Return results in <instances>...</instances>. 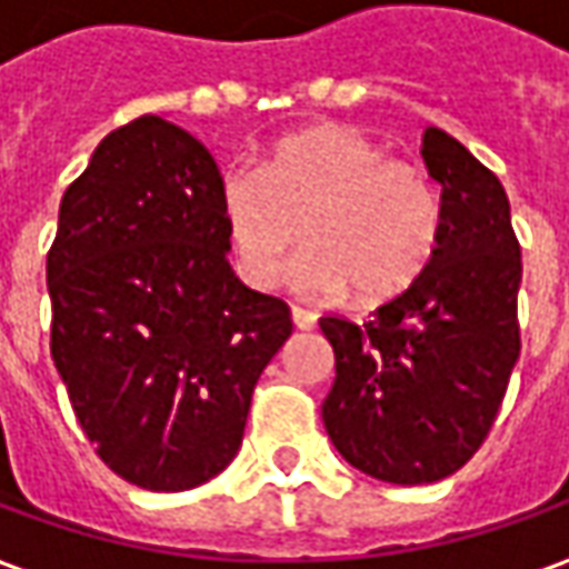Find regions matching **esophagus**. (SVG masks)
<instances>
[{"instance_id": "1", "label": "esophagus", "mask_w": 569, "mask_h": 569, "mask_svg": "<svg viewBox=\"0 0 569 569\" xmlns=\"http://www.w3.org/2000/svg\"><path fill=\"white\" fill-rule=\"evenodd\" d=\"M292 323H296L299 330H315L318 318H315L311 311H305V308H292Z\"/></svg>"}]
</instances>
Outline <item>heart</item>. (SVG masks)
Segmentation results:
<instances>
[{"label":"heart","mask_w":569,"mask_h":569,"mask_svg":"<svg viewBox=\"0 0 569 569\" xmlns=\"http://www.w3.org/2000/svg\"><path fill=\"white\" fill-rule=\"evenodd\" d=\"M217 194L236 267L258 289L283 277L305 239L302 292L349 289L356 302H383L419 280L441 242L435 179L337 122L273 141L261 169H226Z\"/></svg>","instance_id":"heart-1"}]
</instances>
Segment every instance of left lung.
I'll list each match as a JSON object with an SVG mask.
<instances>
[{"label": "left lung", "instance_id": "1", "mask_svg": "<svg viewBox=\"0 0 569 569\" xmlns=\"http://www.w3.org/2000/svg\"><path fill=\"white\" fill-rule=\"evenodd\" d=\"M421 157L443 188L431 264L371 321L321 318L337 359L323 428L349 466L393 485L472 460L519 359L522 258L507 191L441 128H425Z\"/></svg>", "mask_w": 569, "mask_h": 569}]
</instances>
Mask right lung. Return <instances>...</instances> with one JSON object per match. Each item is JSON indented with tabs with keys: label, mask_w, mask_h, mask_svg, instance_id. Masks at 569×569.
Here are the masks:
<instances>
[{
	"label": "right lung",
	"mask_w": 569,
	"mask_h": 569,
	"mask_svg": "<svg viewBox=\"0 0 569 569\" xmlns=\"http://www.w3.org/2000/svg\"><path fill=\"white\" fill-rule=\"evenodd\" d=\"M220 169L163 116L109 131L66 188L47 254L50 352L97 457L148 491H188L242 447L289 305L226 261Z\"/></svg>",
	"instance_id": "right-lung-1"
}]
</instances>
